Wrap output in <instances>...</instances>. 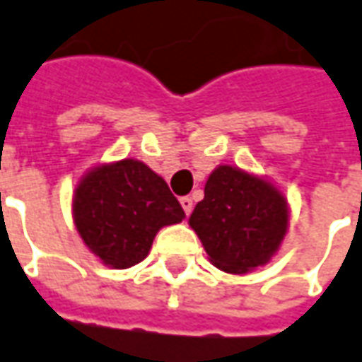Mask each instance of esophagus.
Listing matches in <instances>:
<instances>
[{
	"label": "esophagus",
	"instance_id": "1",
	"mask_svg": "<svg viewBox=\"0 0 362 362\" xmlns=\"http://www.w3.org/2000/svg\"><path fill=\"white\" fill-rule=\"evenodd\" d=\"M180 204H182V208H184V212H186V216H190L192 208H194V202H192L190 196H184V198H180Z\"/></svg>",
	"mask_w": 362,
	"mask_h": 362
}]
</instances>
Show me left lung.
Here are the masks:
<instances>
[{"label":"left lung","instance_id":"left-lung-1","mask_svg":"<svg viewBox=\"0 0 362 362\" xmlns=\"http://www.w3.org/2000/svg\"><path fill=\"white\" fill-rule=\"evenodd\" d=\"M188 223L218 269L242 275L267 264L279 250L289 208L272 182L223 164L208 176L204 200Z\"/></svg>","mask_w":362,"mask_h":362}]
</instances>
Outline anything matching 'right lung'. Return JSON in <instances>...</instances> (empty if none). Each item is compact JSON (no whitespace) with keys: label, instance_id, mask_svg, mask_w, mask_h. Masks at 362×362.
<instances>
[{"label":"right lung","instance_id":"add662e5","mask_svg":"<svg viewBox=\"0 0 362 362\" xmlns=\"http://www.w3.org/2000/svg\"><path fill=\"white\" fill-rule=\"evenodd\" d=\"M73 220L90 253L115 269L148 255L164 226L184 220L168 184L144 162L124 158L88 170L73 192Z\"/></svg>","mask_w":362,"mask_h":362}]
</instances>
